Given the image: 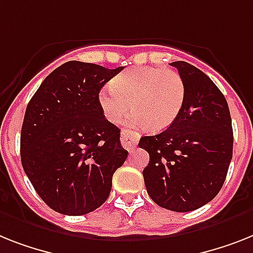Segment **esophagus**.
<instances>
[{
    "instance_id": "obj_1",
    "label": "esophagus",
    "mask_w": 253,
    "mask_h": 253,
    "mask_svg": "<svg viewBox=\"0 0 253 253\" xmlns=\"http://www.w3.org/2000/svg\"><path fill=\"white\" fill-rule=\"evenodd\" d=\"M139 139V135L131 130H123L122 131V145L124 149L128 151L133 150L137 146Z\"/></svg>"
}]
</instances>
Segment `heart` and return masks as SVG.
Here are the masks:
<instances>
[{
	"mask_svg": "<svg viewBox=\"0 0 253 253\" xmlns=\"http://www.w3.org/2000/svg\"><path fill=\"white\" fill-rule=\"evenodd\" d=\"M186 86L177 72L162 67L130 68L115 77L111 86L99 91L98 101L108 122L116 123L131 108L130 128L149 126L154 131L169 128L185 103Z\"/></svg>",
	"mask_w": 253,
	"mask_h": 253,
	"instance_id": "heart-1",
	"label": "heart"
}]
</instances>
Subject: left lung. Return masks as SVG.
I'll return each instance as SVG.
<instances>
[{"instance_id":"8db88e82","label":"left lung","mask_w":253,"mask_h":253,"mask_svg":"<svg viewBox=\"0 0 253 253\" xmlns=\"http://www.w3.org/2000/svg\"><path fill=\"white\" fill-rule=\"evenodd\" d=\"M186 86L182 111L169 128L145 135L150 155L143 179L150 198L174 212H190L216 197L233 158V128L224 94L204 72L173 62Z\"/></svg>"}]
</instances>
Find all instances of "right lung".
I'll list each match as a JSON object with an SVG mask.
<instances>
[{
	"label": "right lung",
	"instance_id": "right-lung-1",
	"mask_svg": "<svg viewBox=\"0 0 253 253\" xmlns=\"http://www.w3.org/2000/svg\"><path fill=\"white\" fill-rule=\"evenodd\" d=\"M70 60L42 81L20 133V158L40 198L62 214L81 216L107 200L128 151L120 129L104 118L98 95L122 72Z\"/></svg>",
	"mask_w": 253,
	"mask_h": 253
}]
</instances>
